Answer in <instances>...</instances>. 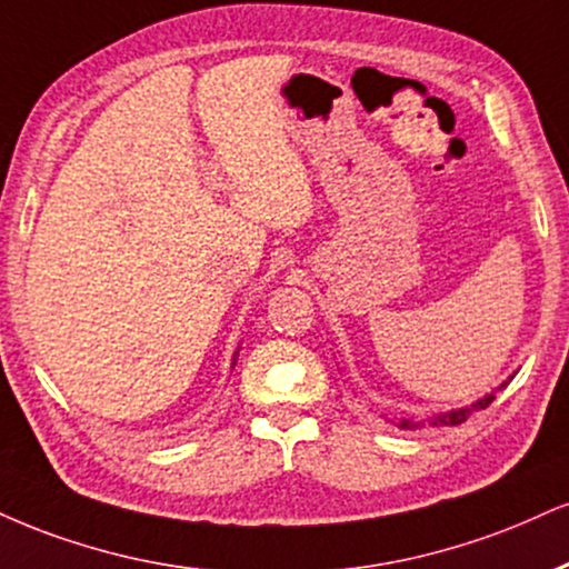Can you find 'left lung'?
<instances>
[{
  "label": "left lung",
  "mask_w": 569,
  "mask_h": 569,
  "mask_svg": "<svg viewBox=\"0 0 569 569\" xmlns=\"http://www.w3.org/2000/svg\"><path fill=\"white\" fill-rule=\"evenodd\" d=\"M492 400H496V395H488V397H482L480 402H475V406H471V408L450 410V413H445V416H437V419H435L432 423H461V421H467V419H469V413H471V410H475V408H488ZM400 427H402V429H410V427H416V423H410V421H400Z\"/></svg>",
  "instance_id": "8db88e82"
}]
</instances>
